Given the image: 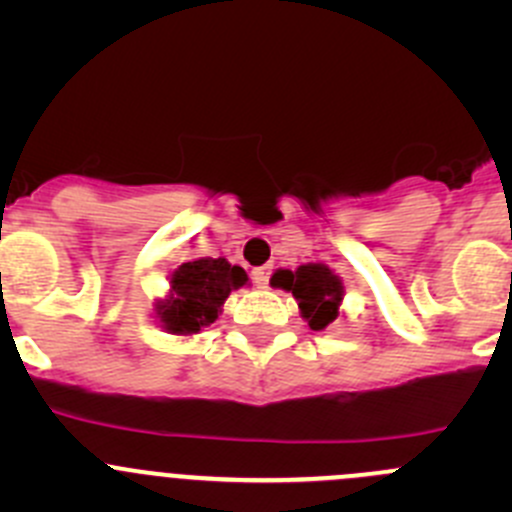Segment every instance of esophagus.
<instances>
[{"instance_id":"esophagus-1","label":"esophagus","mask_w":512,"mask_h":512,"mask_svg":"<svg viewBox=\"0 0 512 512\" xmlns=\"http://www.w3.org/2000/svg\"><path fill=\"white\" fill-rule=\"evenodd\" d=\"M270 275H272V265H265V267H257V270H252V280H255L257 287H267V282H270Z\"/></svg>"}]
</instances>
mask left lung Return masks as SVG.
I'll return each mask as SVG.
<instances>
[{
  "instance_id": "1",
  "label": "left lung",
  "mask_w": 512,
  "mask_h": 512,
  "mask_svg": "<svg viewBox=\"0 0 512 512\" xmlns=\"http://www.w3.org/2000/svg\"><path fill=\"white\" fill-rule=\"evenodd\" d=\"M270 285L292 292L304 322L319 332L339 317L344 299V280L322 262H307L297 270H277Z\"/></svg>"
}]
</instances>
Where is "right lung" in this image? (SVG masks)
<instances>
[{
  "instance_id": "obj_1",
  "label": "right lung",
  "mask_w": 512,
  "mask_h": 512,
  "mask_svg": "<svg viewBox=\"0 0 512 512\" xmlns=\"http://www.w3.org/2000/svg\"><path fill=\"white\" fill-rule=\"evenodd\" d=\"M250 285V277L240 265H230L225 257H203L183 262L170 272L165 297L156 299V319L160 327L175 337H193L223 314L225 299L235 289Z\"/></svg>"
}]
</instances>
